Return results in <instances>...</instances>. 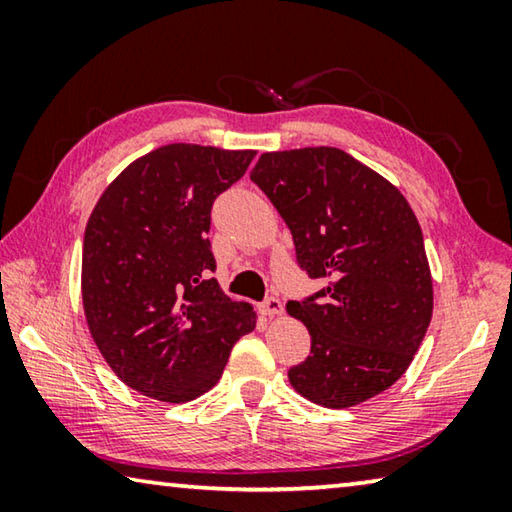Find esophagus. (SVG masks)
Returning <instances> with one entry per match:
<instances>
[{
    "label": "esophagus",
    "instance_id": "1",
    "mask_svg": "<svg viewBox=\"0 0 512 512\" xmlns=\"http://www.w3.org/2000/svg\"><path fill=\"white\" fill-rule=\"evenodd\" d=\"M282 311H284V307H282V302L277 300V298H266V300L262 302V314L268 316V318L282 316Z\"/></svg>",
    "mask_w": 512,
    "mask_h": 512
}]
</instances>
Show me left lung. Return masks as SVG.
<instances>
[{"mask_svg": "<svg viewBox=\"0 0 512 512\" xmlns=\"http://www.w3.org/2000/svg\"><path fill=\"white\" fill-rule=\"evenodd\" d=\"M253 183L289 225L298 264L325 282L289 302L311 354L289 370L305 400L350 409L400 379L433 314L422 228L391 180L334 146L262 153Z\"/></svg>", "mask_w": 512, "mask_h": 512, "instance_id": "obj_1", "label": "left lung"}]
</instances>
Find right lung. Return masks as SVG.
Segmentation results:
<instances>
[{
	"mask_svg": "<svg viewBox=\"0 0 512 512\" xmlns=\"http://www.w3.org/2000/svg\"><path fill=\"white\" fill-rule=\"evenodd\" d=\"M257 151L167 144L103 189L85 225L81 296L101 357L128 388L185 404L221 379L257 314L212 273L210 210Z\"/></svg>",
	"mask_w": 512,
	"mask_h": 512,
	"instance_id": "obj_1",
	"label": "right lung"
}]
</instances>
